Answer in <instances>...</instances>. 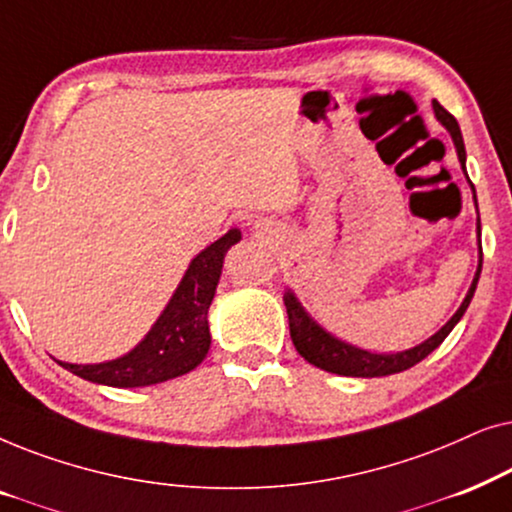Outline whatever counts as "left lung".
<instances>
[{"mask_svg": "<svg viewBox=\"0 0 512 512\" xmlns=\"http://www.w3.org/2000/svg\"><path fill=\"white\" fill-rule=\"evenodd\" d=\"M433 111H436L438 121L443 123L447 130H450L454 146H457L459 160H461V165H464L466 149H464V139H461L457 118H454L450 111H447L443 104H438V102H433ZM464 172H466V167H464ZM478 235H480V221H478ZM480 270H482V242H480L478 272H475L471 291H468V296L464 298V303H461L457 314H454V317L447 321V324L440 328L433 338H429L426 342H422V345H417L412 349H405V352H401V354H370V352H363V349H359V347L347 345V342H340L338 338H333V335H328L324 328H319L317 324H314V321L303 312V307L298 305V300L289 293V296L284 298V305H286V314H289L291 340H293V345H296L298 354L303 356L307 363L326 370V373L347 375V377H382V375L401 373V370H408L415 366V363L426 359V356H429L433 349H436L440 342L450 335L452 328L457 326V321L464 317L466 307H468V303H471V298L475 293V286H478Z\"/></svg>", "mask_w": 512, "mask_h": 512, "instance_id": "8db88e82", "label": "left lung"}]
</instances>
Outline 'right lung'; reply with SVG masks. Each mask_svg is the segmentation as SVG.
Masks as SVG:
<instances>
[{
	"instance_id": "right-lung-1",
	"label": "right lung",
	"mask_w": 512,
	"mask_h": 512,
	"mask_svg": "<svg viewBox=\"0 0 512 512\" xmlns=\"http://www.w3.org/2000/svg\"><path fill=\"white\" fill-rule=\"evenodd\" d=\"M235 242H240V230L233 228L193 258L170 305L130 354L95 366L62 361L60 366L83 380L107 387H149L200 366L212 342L207 310L219 284L223 256Z\"/></svg>"
}]
</instances>
